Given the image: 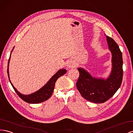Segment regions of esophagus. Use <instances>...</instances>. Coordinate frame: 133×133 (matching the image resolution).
<instances>
[{
    "label": "esophagus",
    "instance_id": "esophagus-1",
    "mask_svg": "<svg viewBox=\"0 0 133 133\" xmlns=\"http://www.w3.org/2000/svg\"><path fill=\"white\" fill-rule=\"evenodd\" d=\"M68 66L69 68H75V63L74 62H73V61H71V62H70L69 63V64H68Z\"/></svg>",
    "mask_w": 133,
    "mask_h": 133
}]
</instances>
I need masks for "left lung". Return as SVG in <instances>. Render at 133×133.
<instances>
[{
  "mask_svg": "<svg viewBox=\"0 0 133 133\" xmlns=\"http://www.w3.org/2000/svg\"><path fill=\"white\" fill-rule=\"evenodd\" d=\"M109 48L112 53V68L106 80L92 77L82 68H78L79 76L76 83L81 95L87 101L101 103L114 95L121 86L123 76V56L119 46L112 38L107 36Z\"/></svg>",
  "mask_w": 133,
  "mask_h": 133,
  "instance_id": "1",
  "label": "left lung"
}]
</instances>
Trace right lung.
I'll return each instance as SVG.
<instances>
[{
	"label": "right lung",
	"mask_w": 133,
	"mask_h": 133,
	"mask_svg": "<svg viewBox=\"0 0 133 133\" xmlns=\"http://www.w3.org/2000/svg\"><path fill=\"white\" fill-rule=\"evenodd\" d=\"M10 58V55L8 60V69H7V73H8L10 83H11L13 89H14V91H15V92L17 93V94L18 95L19 97L22 100H23L24 101L29 103H38L48 100L50 97L51 96L52 94L54 89L55 82L57 81V79H58L61 76H62V75H63L64 74H65L66 72V70L65 69H63L59 70L55 75H53L52 77L50 79L49 81L46 84V85H45L44 87L41 88L40 89H39L38 91L30 95H23L21 94L19 92H18L17 89L14 88L13 85L12 84L11 82H10L9 79L8 66H9Z\"/></svg>",
	"instance_id": "obj_1"
}]
</instances>
